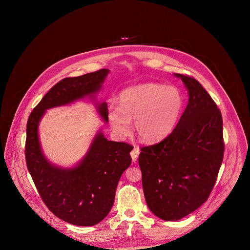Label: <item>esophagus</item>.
I'll list each match as a JSON object with an SVG mask.
<instances>
[{
	"instance_id": "34e87169",
	"label": "esophagus",
	"mask_w": 250,
	"mask_h": 250,
	"mask_svg": "<svg viewBox=\"0 0 250 250\" xmlns=\"http://www.w3.org/2000/svg\"><path fill=\"white\" fill-rule=\"evenodd\" d=\"M130 155H131L132 162H136L137 157H138V155H139V149H138L137 146H134V148H133L132 151L130 152Z\"/></svg>"
}]
</instances>
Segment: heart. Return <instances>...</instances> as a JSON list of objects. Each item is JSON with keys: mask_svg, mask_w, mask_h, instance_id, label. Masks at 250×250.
<instances>
[{"mask_svg": "<svg viewBox=\"0 0 250 250\" xmlns=\"http://www.w3.org/2000/svg\"><path fill=\"white\" fill-rule=\"evenodd\" d=\"M120 105L109 109V122L121 138L131 132L134 121L138 136L146 142H157L174 129L183 108V97L174 86L155 83L138 85L121 94Z\"/></svg>", "mask_w": 250, "mask_h": 250, "instance_id": "obj_1", "label": "heart"}]
</instances>
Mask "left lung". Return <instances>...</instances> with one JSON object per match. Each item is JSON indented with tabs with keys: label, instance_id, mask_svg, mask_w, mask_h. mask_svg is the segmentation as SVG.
<instances>
[{
	"label": "left lung",
	"instance_id": "8db88e82",
	"mask_svg": "<svg viewBox=\"0 0 250 250\" xmlns=\"http://www.w3.org/2000/svg\"><path fill=\"white\" fill-rule=\"evenodd\" d=\"M173 75L188 90V104L173 131L138 157L146 204L164 221L181 220L208 200L225 150L216 103L196 79Z\"/></svg>",
	"mask_w": 250,
	"mask_h": 250
}]
</instances>
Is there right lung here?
<instances>
[{"label": "right lung", "mask_w": 250, "mask_h": 250, "mask_svg": "<svg viewBox=\"0 0 250 250\" xmlns=\"http://www.w3.org/2000/svg\"><path fill=\"white\" fill-rule=\"evenodd\" d=\"M109 69L79 77L65 78L53 86L31 112L26 125L25 160L32 180L47 208L66 223L95 226L110 212L121 176L131 164L132 146L108 140L100 128L84 157L75 165L62 167L44 154L40 124L47 110L89 99L103 122L108 124V104L99 102Z\"/></svg>", "instance_id": "obj_1"}]
</instances>
